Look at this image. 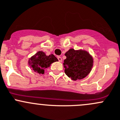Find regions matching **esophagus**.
<instances>
[{"instance_id":"34e87169","label":"esophagus","mask_w":120,"mask_h":120,"mask_svg":"<svg viewBox=\"0 0 120 120\" xmlns=\"http://www.w3.org/2000/svg\"><path fill=\"white\" fill-rule=\"evenodd\" d=\"M57 59H58V60H59V62H60V63L62 62V59H61V57H60V56L57 57Z\"/></svg>"}]
</instances>
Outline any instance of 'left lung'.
<instances>
[{
    "label": "left lung",
    "mask_w": 120,
    "mask_h": 120,
    "mask_svg": "<svg viewBox=\"0 0 120 120\" xmlns=\"http://www.w3.org/2000/svg\"><path fill=\"white\" fill-rule=\"evenodd\" d=\"M64 60L65 73L74 81L82 79L86 77L92 70L94 63L92 57L83 50L70 49L65 53Z\"/></svg>",
    "instance_id": "obj_1"
}]
</instances>
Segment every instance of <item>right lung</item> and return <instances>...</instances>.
<instances>
[{
    "label": "right lung",
    "mask_w": 120,
    "mask_h": 120,
    "mask_svg": "<svg viewBox=\"0 0 120 120\" xmlns=\"http://www.w3.org/2000/svg\"><path fill=\"white\" fill-rule=\"evenodd\" d=\"M56 61H58V59L53 54L46 56L43 52L39 51L29 59L28 64L35 72L43 74L45 69Z\"/></svg>",
    "instance_id": "right-lung-1"
}]
</instances>
